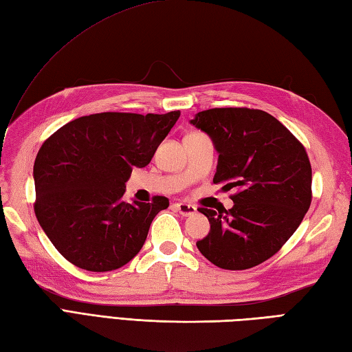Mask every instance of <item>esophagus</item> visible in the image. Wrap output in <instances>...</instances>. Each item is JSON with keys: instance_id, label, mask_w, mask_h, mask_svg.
<instances>
[{"instance_id": "1", "label": "esophagus", "mask_w": 352, "mask_h": 352, "mask_svg": "<svg viewBox=\"0 0 352 352\" xmlns=\"http://www.w3.org/2000/svg\"><path fill=\"white\" fill-rule=\"evenodd\" d=\"M175 208L182 216H193L197 213V207L192 204H186V203H177Z\"/></svg>"}]
</instances>
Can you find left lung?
I'll return each instance as SVG.
<instances>
[{"instance_id":"8db88e82","label":"left lung","mask_w":352,"mask_h":352,"mask_svg":"<svg viewBox=\"0 0 352 352\" xmlns=\"http://www.w3.org/2000/svg\"><path fill=\"white\" fill-rule=\"evenodd\" d=\"M190 124L218 151L213 183L236 189L230 210L199 208L210 222L197 242L213 265L242 271L272 257L300 227L311 203V166L298 139L263 110L210 109Z\"/></svg>"}]
</instances>
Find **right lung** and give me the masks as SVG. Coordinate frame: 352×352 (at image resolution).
I'll return each mask as SVG.
<instances>
[{
  "mask_svg": "<svg viewBox=\"0 0 352 352\" xmlns=\"http://www.w3.org/2000/svg\"><path fill=\"white\" fill-rule=\"evenodd\" d=\"M180 110L164 115L95 113L63 125L36 155L34 213L62 256L81 269L107 272L144 246L169 199L125 203L133 168H145Z\"/></svg>",
  "mask_w": 352,
  "mask_h": 352,
  "instance_id": "1",
  "label": "right lung"
}]
</instances>
